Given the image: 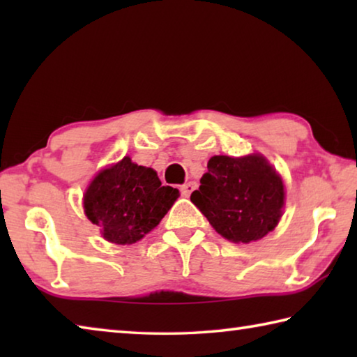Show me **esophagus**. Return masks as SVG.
I'll use <instances>...</instances> for the list:
<instances>
[{
	"label": "esophagus",
	"mask_w": 357,
	"mask_h": 357,
	"mask_svg": "<svg viewBox=\"0 0 357 357\" xmlns=\"http://www.w3.org/2000/svg\"><path fill=\"white\" fill-rule=\"evenodd\" d=\"M195 187H197V183H193V181H189V183H185V184L181 185V193H183L184 197H189L190 193L195 190Z\"/></svg>",
	"instance_id": "obj_1"
}]
</instances>
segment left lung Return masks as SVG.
Instances as JSON below:
<instances>
[{"label": "left lung", "instance_id": "obj_1", "mask_svg": "<svg viewBox=\"0 0 357 357\" xmlns=\"http://www.w3.org/2000/svg\"><path fill=\"white\" fill-rule=\"evenodd\" d=\"M200 184L190 202L228 241H258L280 220L285 185L261 154L211 157Z\"/></svg>", "mask_w": 357, "mask_h": 357}]
</instances>
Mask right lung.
Segmentation results:
<instances>
[{"instance_id": "obj_1", "label": "right lung", "mask_w": 357, "mask_h": 357, "mask_svg": "<svg viewBox=\"0 0 357 357\" xmlns=\"http://www.w3.org/2000/svg\"><path fill=\"white\" fill-rule=\"evenodd\" d=\"M178 197L179 190L162 185L153 168L126 155L96 174L83 195V208L108 243L129 245L159 225Z\"/></svg>"}]
</instances>
